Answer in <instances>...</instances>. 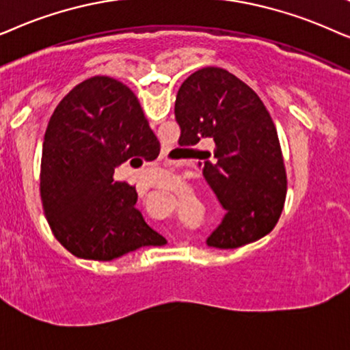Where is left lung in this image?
Returning a JSON list of instances; mask_svg holds the SVG:
<instances>
[{"instance_id":"8db88e82","label":"left lung","mask_w":350,"mask_h":350,"mask_svg":"<svg viewBox=\"0 0 350 350\" xmlns=\"http://www.w3.org/2000/svg\"><path fill=\"white\" fill-rule=\"evenodd\" d=\"M174 115L179 146L200 150L202 171L227 209L206 243L234 250L272 232L286 198V171L277 128L259 96L219 67L193 72L180 85Z\"/></svg>"}]
</instances>
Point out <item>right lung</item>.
Masks as SVG:
<instances>
[{
	"mask_svg": "<svg viewBox=\"0 0 350 350\" xmlns=\"http://www.w3.org/2000/svg\"><path fill=\"white\" fill-rule=\"evenodd\" d=\"M160 142L137 97L110 77L77 85L51 116L41 155L40 192L53 234L73 256L113 260L165 239L136 208V187L115 167L150 160Z\"/></svg>",
	"mask_w": 350,
	"mask_h": 350,
	"instance_id": "1",
	"label": "right lung"
}]
</instances>
